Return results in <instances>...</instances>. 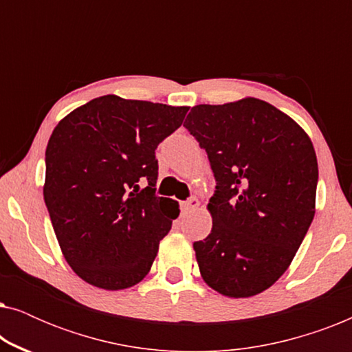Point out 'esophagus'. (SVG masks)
<instances>
[{"mask_svg": "<svg viewBox=\"0 0 352 352\" xmlns=\"http://www.w3.org/2000/svg\"><path fill=\"white\" fill-rule=\"evenodd\" d=\"M200 206V201L197 197H192V199L182 201V210L184 211H192V210H197Z\"/></svg>", "mask_w": 352, "mask_h": 352, "instance_id": "1", "label": "esophagus"}]
</instances>
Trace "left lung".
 <instances>
[{"label":"left lung","instance_id":"1","mask_svg":"<svg viewBox=\"0 0 352 352\" xmlns=\"http://www.w3.org/2000/svg\"><path fill=\"white\" fill-rule=\"evenodd\" d=\"M184 126L208 155L213 228L194 243L205 283L229 298L274 285L316 213V151L305 129L261 99L192 107Z\"/></svg>","mask_w":352,"mask_h":352}]
</instances>
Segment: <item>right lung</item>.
I'll use <instances>...</instances> for the list:
<instances>
[{
	"instance_id": "right-lung-1",
	"label": "right lung",
	"mask_w": 352,
	"mask_h": 352,
	"mask_svg": "<svg viewBox=\"0 0 352 352\" xmlns=\"http://www.w3.org/2000/svg\"><path fill=\"white\" fill-rule=\"evenodd\" d=\"M187 110L107 94L52 131L43 195L65 261L89 285L123 290L151 271L179 216L176 200L155 195V148Z\"/></svg>"
}]
</instances>
